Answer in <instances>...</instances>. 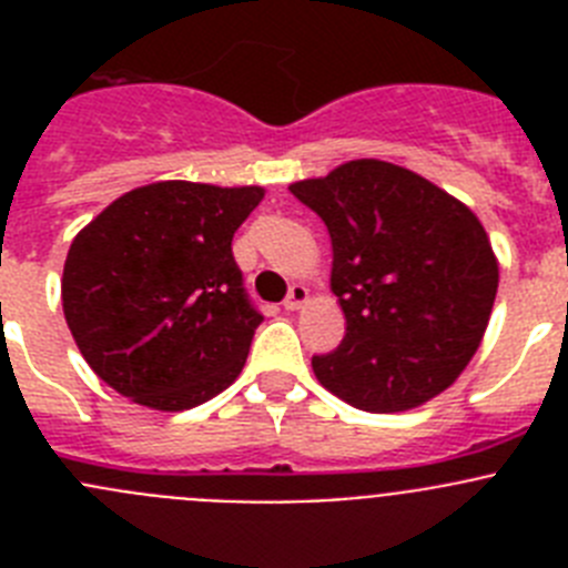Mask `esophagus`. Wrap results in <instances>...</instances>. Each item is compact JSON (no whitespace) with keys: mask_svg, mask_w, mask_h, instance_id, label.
Returning a JSON list of instances; mask_svg holds the SVG:
<instances>
[{"mask_svg":"<svg viewBox=\"0 0 568 568\" xmlns=\"http://www.w3.org/2000/svg\"><path fill=\"white\" fill-rule=\"evenodd\" d=\"M307 298H310V290L304 287V284H293L287 298H284V310H290V313H293V310H301L304 304H307Z\"/></svg>","mask_w":568,"mask_h":568,"instance_id":"34e87169","label":"esophagus"}]
</instances>
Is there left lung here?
I'll return each instance as SVG.
<instances>
[{
	"label": "left lung",
	"mask_w": 568,
	"mask_h": 568,
	"mask_svg": "<svg viewBox=\"0 0 568 568\" xmlns=\"http://www.w3.org/2000/svg\"><path fill=\"white\" fill-rule=\"evenodd\" d=\"M290 193L327 224L329 287L346 335L313 355L324 389L364 413H404L466 369L489 324L498 258L478 215L424 175L358 159Z\"/></svg>",
	"instance_id": "obj_1"
}]
</instances>
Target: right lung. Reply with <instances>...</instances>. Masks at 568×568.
Masks as SVG:
<instances>
[{
	"label": "right lung",
	"instance_id": "1",
	"mask_svg": "<svg viewBox=\"0 0 568 568\" xmlns=\"http://www.w3.org/2000/svg\"><path fill=\"white\" fill-rule=\"evenodd\" d=\"M261 199L264 187L144 184L73 239L64 321L115 393L182 413L239 378L264 315L244 290L233 235Z\"/></svg>",
	"mask_w": 568,
	"mask_h": 568
}]
</instances>
